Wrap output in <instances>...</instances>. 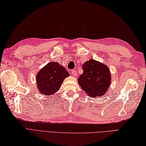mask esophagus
Here are the masks:
<instances>
[{
    "mask_svg": "<svg viewBox=\"0 0 146 146\" xmlns=\"http://www.w3.org/2000/svg\"><path fill=\"white\" fill-rule=\"evenodd\" d=\"M72 74H73V75L74 76H76V75H77L76 71V70H72Z\"/></svg>",
    "mask_w": 146,
    "mask_h": 146,
    "instance_id": "esophagus-1",
    "label": "esophagus"
}]
</instances>
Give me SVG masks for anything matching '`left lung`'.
Instances as JSON below:
<instances>
[{
  "label": "left lung",
  "mask_w": 146,
  "mask_h": 146,
  "mask_svg": "<svg viewBox=\"0 0 146 146\" xmlns=\"http://www.w3.org/2000/svg\"><path fill=\"white\" fill-rule=\"evenodd\" d=\"M82 67L83 73L78 79L81 89L91 98L106 94L111 81V74L107 66L90 59Z\"/></svg>",
  "instance_id": "8db88e82"
}]
</instances>
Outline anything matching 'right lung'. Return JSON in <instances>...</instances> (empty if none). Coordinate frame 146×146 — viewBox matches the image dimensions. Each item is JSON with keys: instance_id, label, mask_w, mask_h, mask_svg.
I'll use <instances>...</instances> for the list:
<instances>
[{"instance_id": "add662e5", "label": "right lung", "mask_w": 146, "mask_h": 146, "mask_svg": "<svg viewBox=\"0 0 146 146\" xmlns=\"http://www.w3.org/2000/svg\"><path fill=\"white\" fill-rule=\"evenodd\" d=\"M69 75L66 70L58 62H49L37 74L36 79L39 92L46 96L55 94Z\"/></svg>"}]
</instances>
